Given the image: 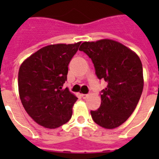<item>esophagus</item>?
I'll use <instances>...</instances> for the list:
<instances>
[{
  "instance_id": "esophagus-1",
  "label": "esophagus",
  "mask_w": 159,
  "mask_h": 159,
  "mask_svg": "<svg viewBox=\"0 0 159 159\" xmlns=\"http://www.w3.org/2000/svg\"><path fill=\"white\" fill-rule=\"evenodd\" d=\"M88 97H89V95L88 94H82V97L83 98V99H86V98Z\"/></svg>"
}]
</instances>
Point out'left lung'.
<instances>
[{"label": "left lung", "mask_w": 159, "mask_h": 159, "mask_svg": "<svg viewBox=\"0 0 159 159\" xmlns=\"http://www.w3.org/2000/svg\"><path fill=\"white\" fill-rule=\"evenodd\" d=\"M79 50L87 53L99 79L108 82L101 95L102 103L91 111L95 123L115 129L125 123L135 110L143 88L142 62L130 48L113 39L84 42Z\"/></svg>", "instance_id": "obj_1"}]
</instances>
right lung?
Listing matches in <instances>:
<instances>
[{
  "label": "right lung",
  "mask_w": 159,
  "mask_h": 159,
  "mask_svg": "<svg viewBox=\"0 0 159 159\" xmlns=\"http://www.w3.org/2000/svg\"><path fill=\"white\" fill-rule=\"evenodd\" d=\"M81 42L43 47L21 63L19 95L28 115L39 125L56 129L69 120L77 97L67 87L68 64Z\"/></svg>",
  "instance_id": "add662e5"
}]
</instances>
